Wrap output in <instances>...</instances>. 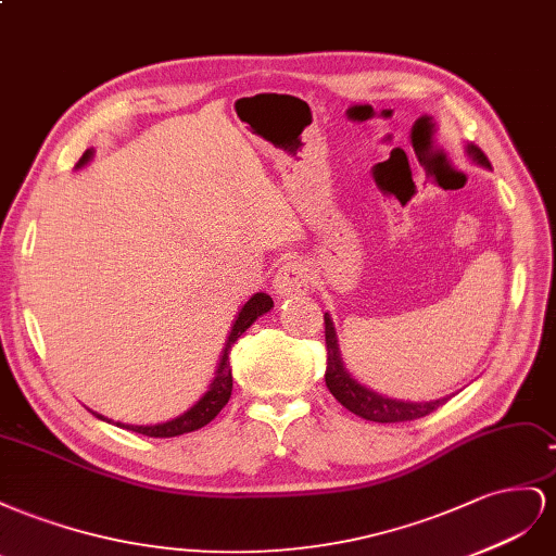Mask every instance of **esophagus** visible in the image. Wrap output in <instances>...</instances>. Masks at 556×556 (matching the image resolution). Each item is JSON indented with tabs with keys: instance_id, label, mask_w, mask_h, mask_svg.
Masks as SVG:
<instances>
[{
	"instance_id": "obj_1",
	"label": "esophagus",
	"mask_w": 556,
	"mask_h": 556,
	"mask_svg": "<svg viewBox=\"0 0 556 556\" xmlns=\"http://www.w3.org/2000/svg\"><path fill=\"white\" fill-rule=\"evenodd\" d=\"M307 265L303 261H289L279 267L275 277V289L279 295H295L309 289Z\"/></svg>"
}]
</instances>
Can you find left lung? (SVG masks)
Returning <instances> with one entry per match:
<instances>
[{
    "label": "left lung",
    "mask_w": 556,
    "mask_h": 556,
    "mask_svg": "<svg viewBox=\"0 0 556 556\" xmlns=\"http://www.w3.org/2000/svg\"><path fill=\"white\" fill-rule=\"evenodd\" d=\"M468 153L472 155V161H478L484 167H491L489 157L484 151L475 144H468ZM324 326H326V387L328 391L336 395L338 403H342L349 412L354 415L377 421V424H399V421H415L426 415H431L438 407L445 405L447 399H438L431 403H403V401H391L384 399L366 387H361L356 379L349 377L344 370L340 352H338V340H336V328H332L330 316L324 314Z\"/></svg>",
    "instance_id": "left-lung-1"
}]
</instances>
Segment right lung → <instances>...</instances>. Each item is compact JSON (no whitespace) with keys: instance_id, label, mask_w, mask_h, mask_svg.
<instances>
[{"instance_id":"add662e5","label":"right lung","mask_w":556,"mask_h":556,"mask_svg":"<svg viewBox=\"0 0 556 556\" xmlns=\"http://www.w3.org/2000/svg\"><path fill=\"white\" fill-rule=\"evenodd\" d=\"M90 155H92V151H86L76 167L86 165L90 161ZM273 305H275L273 298H269L267 293L251 295V300L240 309V314H237V319L232 324V330H230L226 349H224V356H220L218 370H216V377H214L210 391L204 393L202 399L188 412H184L181 417L165 421V424H155V426H130V424H118V426L128 428V431H132V433L149 435V438H174V435H184V433H190V431H198V428H202V426H207L230 401V393H232V366H230L232 344L253 321L258 319L261 314L273 309ZM92 415H94V412H92ZM94 417L104 419L102 415H94Z\"/></svg>"}]
</instances>
